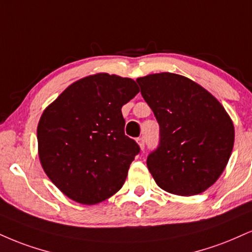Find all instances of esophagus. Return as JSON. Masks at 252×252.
Segmentation results:
<instances>
[{
  "instance_id": "34e87169",
  "label": "esophagus",
  "mask_w": 252,
  "mask_h": 252,
  "mask_svg": "<svg viewBox=\"0 0 252 252\" xmlns=\"http://www.w3.org/2000/svg\"><path fill=\"white\" fill-rule=\"evenodd\" d=\"M136 141H137V143H138V145H139V148H141V149L143 150V149H144V147H145L144 138H143V137H138L137 139H136Z\"/></svg>"
}]
</instances>
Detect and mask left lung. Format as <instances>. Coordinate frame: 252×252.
<instances>
[{
  "label": "left lung",
  "mask_w": 252,
  "mask_h": 252,
  "mask_svg": "<svg viewBox=\"0 0 252 252\" xmlns=\"http://www.w3.org/2000/svg\"><path fill=\"white\" fill-rule=\"evenodd\" d=\"M159 124V143L147 165L157 186L180 196L210 188L225 169L235 141L223 105L199 84L171 72L136 80Z\"/></svg>",
  "instance_id": "left-lung-1"
}]
</instances>
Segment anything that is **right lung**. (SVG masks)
I'll list each match as a JSON object with an SVG mask.
<instances>
[{"instance_id": "obj_1", "label": "right lung", "mask_w": 252, "mask_h": 252, "mask_svg": "<svg viewBox=\"0 0 252 252\" xmlns=\"http://www.w3.org/2000/svg\"><path fill=\"white\" fill-rule=\"evenodd\" d=\"M139 92L134 80L92 75L69 86L37 126L42 168L81 204H97L122 188L139 147L124 134L122 107Z\"/></svg>"}]
</instances>
